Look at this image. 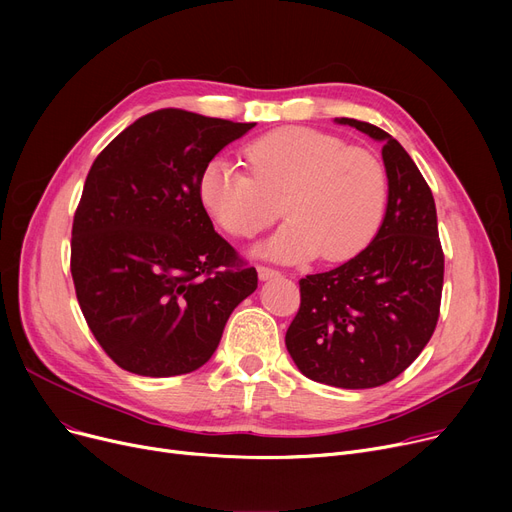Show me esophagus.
Segmentation results:
<instances>
[{"label": "esophagus", "instance_id": "obj_1", "mask_svg": "<svg viewBox=\"0 0 512 512\" xmlns=\"http://www.w3.org/2000/svg\"><path fill=\"white\" fill-rule=\"evenodd\" d=\"M257 274H259V280H263V282L280 276V272L274 270V267H265V265H259V267H257Z\"/></svg>", "mask_w": 512, "mask_h": 512}]
</instances>
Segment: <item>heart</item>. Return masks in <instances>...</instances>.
I'll return each mask as SVG.
<instances>
[{
	"label": "heart",
	"mask_w": 512,
	"mask_h": 512,
	"mask_svg": "<svg viewBox=\"0 0 512 512\" xmlns=\"http://www.w3.org/2000/svg\"><path fill=\"white\" fill-rule=\"evenodd\" d=\"M251 172L230 157H211L197 191L203 207L228 234L251 238L288 220L255 249L282 263L344 261L378 232L388 199L382 161L361 147L305 126L265 132L245 147Z\"/></svg>",
	"instance_id": "1"
}]
</instances>
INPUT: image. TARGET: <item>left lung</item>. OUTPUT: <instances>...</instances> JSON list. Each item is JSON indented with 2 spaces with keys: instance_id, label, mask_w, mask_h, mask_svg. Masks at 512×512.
<instances>
[{
  "instance_id": "8db88e82",
  "label": "left lung",
  "mask_w": 512,
  "mask_h": 512,
  "mask_svg": "<svg viewBox=\"0 0 512 512\" xmlns=\"http://www.w3.org/2000/svg\"><path fill=\"white\" fill-rule=\"evenodd\" d=\"M380 141L388 176L384 222L351 261L303 278L286 348L309 380L336 388L382 386L432 338L444 284L434 195L411 155L369 122L336 118Z\"/></svg>"
}]
</instances>
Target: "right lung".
<instances>
[{
	"instance_id": "right-lung-1",
	"label": "right lung",
	"mask_w": 512,
	"mask_h": 512,
	"mask_svg": "<svg viewBox=\"0 0 512 512\" xmlns=\"http://www.w3.org/2000/svg\"><path fill=\"white\" fill-rule=\"evenodd\" d=\"M242 124L157 110L122 130L89 170L70 272L87 324L116 365L170 378L205 365L230 313L257 288L199 199L203 166Z\"/></svg>"
}]
</instances>
